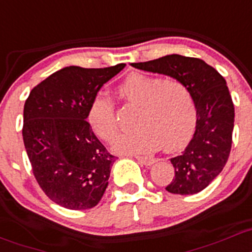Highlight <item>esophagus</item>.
Returning a JSON list of instances; mask_svg holds the SVG:
<instances>
[{"instance_id":"esophagus-1","label":"esophagus","mask_w":252,"mask_h":252,"mask_svg":"<svg viewBox=\"0 0 252 252\" xmlns=\"http://www.w3.org/2000/svg\"><path fill=\"white\" fill-rule=\"evenodd\" d=\"M136 158L142 164H145V166H151V164H154L156 162V159L154 158H147V156H136Z\"/></svg>"}]
</instances>
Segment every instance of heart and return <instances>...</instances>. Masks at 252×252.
Here are the masks:
<instances>
[{
  "mask_svg": "<svg viewBox=\"0 0 252 252\" xmlns=\"http://www.w3.org/2000/svg\"><path fill=\"white\" fill-rule=\"evenodd\" d=\"M118 94L128 104L138 107L134 131L115 139V151L121 154L150 153L162 147L174 151L190 138L196 110L189 89L180 80L161 79L145 74H131L119 85ZM94 133L112 142L118 132L113 102L97 94L88 110Z\"/></svg>",
  "mask_w": 252,
  "mask_h": 252,
  "instance_id": "heart-1",
  "label": "heart"
}]
</instances>
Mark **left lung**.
Wrapping results in <instances>:
<instances>
[{
  "mask_svg": "<svg viewBox=\"0 0 252 252\" xmlns=\"http://www.w3.org/2000/svg\"><path fill=\"white\" fill-rule=\"evenodd\" d=\"M131 66L180 80L190 91L196 107L194 133L185 150L170 158L175 175L166 190L198 193L220 174L231 151L234 105L226 80L201 59L178 54Z\"/></svg>",
  "mask_w": 252,
  "mask_h": 252,
  "instance_id": "8db88e82",
  "label": "left lung"
}]
</instances>
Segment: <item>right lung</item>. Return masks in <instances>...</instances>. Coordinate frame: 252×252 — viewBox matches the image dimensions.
<instances>
[{
  "label": "right lung",
  "instance_id": "add662e5",
  "mask_svg": "<svg viewBox=\"0 0 252 252\" xmlns=\"http://www.w3.org/2000/svg\"><path fill=\"white\" fill-rule=\"evenodd\" d=\"M125 63L105 68L64 67L34 86L24 105L23 138L37 183L71 210L98 204L115 156L86 121L91 101Z\"/></svg>",
  "mask_w": 252,
  "mask_h": 252
}]
</instances>
